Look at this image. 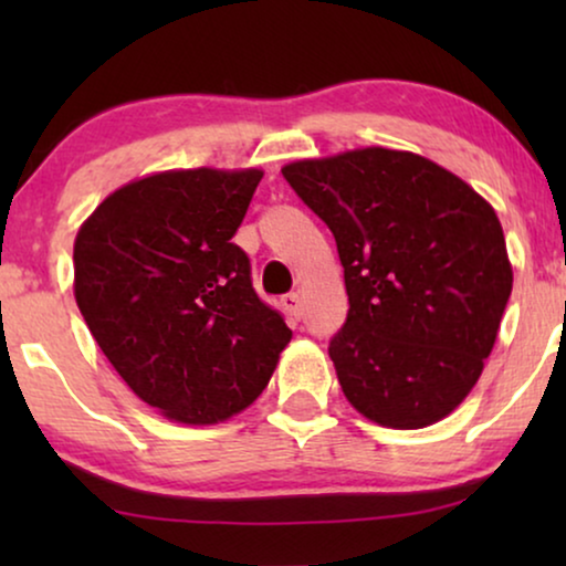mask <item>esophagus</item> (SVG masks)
Instances as JSON below:
<instances>
[{
  "label": "esophagus",
  "mask_w": 566,
  "mask_h": 566,
  "mask_svg": "<svg viewBox=\"0 0 566 566\" xmlns=\"http://www.w3.org/2000/svg\"><path fill=\"white\" fill-rule=\"evenodd\" d=\"M281 306H283V312L289 314L293 322L301 319V298H298V293H289V296H283L281 298Z\"/></svg>",
  "instance_id": "34e87169"
}]
</instances>
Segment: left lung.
Listing matches in <instances>:
<instances>
[{"label":"left lung","mask_w":566,"mask_h":566,"mask_svg":"<svg viewBox=\"0 0 566 566\" xmlns=\"http://www.w3.org/2000/svg\"><path fill=\"white\" fill-rule=\"evenodd\" d=\"M281 172L345 268L350 308L329 358L347 401L384 428L440 422L482 376L513 291L494 208L432 159L386 146Z\"/></svg>","instance_id":"8db88e82"}]
</instances>
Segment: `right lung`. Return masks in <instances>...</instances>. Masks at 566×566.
<instances>
[{
	"label": "right lung",
	"mask_w": 566,
	"mask_h": 566,
	"mask_svg": "<svg viewBox=\"0 0 566 566\" xmlns=\"http://www.w3.org/2000/svg\"><path fill=\"white\" fill-rule=\"evenodd\" d=\"M262 169H167L123 185L74 239V298L138 399L216 424L265 389L293 332L231 242Z\"/></svg>",
	"instance_id": "1"
}]
</instances>
